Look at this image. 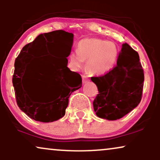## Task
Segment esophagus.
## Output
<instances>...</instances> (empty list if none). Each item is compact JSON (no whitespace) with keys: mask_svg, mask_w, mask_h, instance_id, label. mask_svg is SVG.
<instances>
[{"mask_svg":"<svg viewBox=\"0 0 160 160\" xmlns=\"http://www.w3.org/2000/svg\"><path fill=\"white\" fill-rule=\"evenodd\" d=\"M82 83H86V82L89 81V79L88 78V77L86 76V75H82Z\"/></svg>","mask_w":160,"mask_h":160,"instance_id":"obj_1","label":"esophagus"}]
</instances>
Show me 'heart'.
Segmentation results:
<instances>
[{"mask_svg":"<svg viewBox=\"0 0 160 160\" xmlns=\"http://www.w3.org/2000/svg\"><path fill=\"white\" fill-rule=\"evenodd\" d=\"M78 52L69 55V66L72 71L82 68L84 61L91 74L102 76L110 73L116 67L120 50L115 43L97 38H84L79 41Z\"/></svg>","mask_w":160,"mask_h":160,"instance_id":"1","label":"heart"}]
</instances>
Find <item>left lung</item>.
I'll use <instances>...</instances> for the list:
<instances>
[{"label": "left lung", "mask_w": 160, "mask_h": 160, "mask_svg": "<svg viewBox=\"0 0 160 160\" xmlns=\"http://www.w3.org/2000/svg\"><path fill=\"white\" fill-rule=\"evenodd\" d=\"M91 80L98 90L93 102L95 114L108 120L122 118L141 100L144 75L138 53L124 43L113 70Z\"/></svg>", "instance_id": "left-lung-1"}]
</instances>
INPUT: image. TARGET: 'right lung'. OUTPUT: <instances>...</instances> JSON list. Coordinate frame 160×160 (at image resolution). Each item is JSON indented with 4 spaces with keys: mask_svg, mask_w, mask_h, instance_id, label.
<instances>
[{
    "mask_svg": "<svg viewBox=\"0 0 160 160\" xmlns=\"http://www.w3.org/2000/svg\"><path fill=\"white\" fill-rule=\"evenodd\" d=\"M73 39L72 33L63 30L40 34L25 45L16 58L12 85L16 102L20 110L33 120L51 122L63 117L70 95L82 86L81 76L67 67ZM47 54L53 57L46 60L41 74L37 75V70L33 72L27 69L32 56ZM38 76L41 82L52 86V93L32 90V82Z\"/></svg>",
    "mask_w": 160,
    "mask_h": 160,
    "instance_id": "obj_1",
    "label": "right lung"
}]
</instances>
